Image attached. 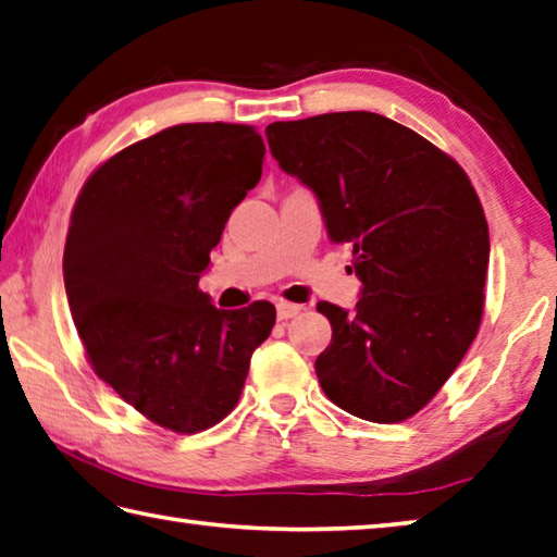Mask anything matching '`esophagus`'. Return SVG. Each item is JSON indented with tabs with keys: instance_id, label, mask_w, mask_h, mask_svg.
I'll list each match as a JSON object with an SVG mask.
<instances>
[{
	"instance_id": "1",
	"label": "esophagus",
	"mask_w": 557,
	"mask_h": 557,
	"mask_svg": "<svg viewBox=\"0 0 557 557\" xmlns=\"http://www.w3.org/2000/svg\"><path fill=\"white\" fill-rule=\"evenodd\" d=\"M297 313H301L299 304H289V301H280V304H277V319H280V321L294 319V315H297Z\"/></svg>"
}]
</instances>
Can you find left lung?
<instances>
[{
    "instance_id": "obj_1",
    "label": "left lung",
    "mask_w": 557,
    "mask_h": 557,
    "mask_svg": "<svg viewBox=\"0 0 557 557\" xmlns=\"http://www.w3.org/2000/svg\"><path fill=\"white\" fill-rule=\"evenodd\" d=\"M280 169L309 185L362 282L352 313L329 301L323 394L369 422H400L437 396L483 319L490 234L466 171L410 127L369 111L265 127Z\"/></svg>"
}]
</instances>
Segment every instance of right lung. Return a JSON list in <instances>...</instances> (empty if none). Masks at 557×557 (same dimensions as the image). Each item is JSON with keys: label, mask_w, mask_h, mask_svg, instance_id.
Instances as JSON below:
<instances>
[{"label": "right lung", "mask_w": 557, "mask_h": 557, "mask_svg": "<svg viewBox=\"0 0 557 557\" xmlns=\"http://www.w3.org/2000/svg\"><path fill=\"white\" fill-rule=\"evenodd\" d=\"M263 157L250 125H173L101 163L74 202L62 270L86 359L171 432H202L234 410L275 325L270 301L224 311L198 287Z\"/></svg>", "instance_id": "obj_1"}]
</instances>
